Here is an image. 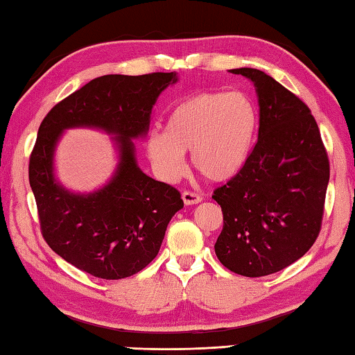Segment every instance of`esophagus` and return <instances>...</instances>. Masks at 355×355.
I'll use <instances>...</instances> for the list:
<instances>
[{
    "mask_svg": "<svg viewBox=\"0 0 355 355\" xmlns=\"http://www.w3.org/2000/svg\"><path fill=\"white\" fill-rule=\"evenodd\" d=\"M182 199L184 202V205H196V203L202 202V196L192 191H184L182 194Z\"/></svg>",
    "mask_w": 355,
    "mask_h": 355,
    "instance_id": "obj_1",
    "label": "esophagus"
}]
</instances>
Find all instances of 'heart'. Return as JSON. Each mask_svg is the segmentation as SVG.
Masks as SVG:
<instances>
[{"label": "heart", "instance_id": "obj_1", "mask_svg": "<svg viewBox=\"0 0 355 355\" xmlns=\"http://www.w3.org/2000/svg\"><path fill=\"white\" fill-rule=\"evenodd\" d=\"M258 111L248 94L207 91L191 95L172 107L166 133L153 130L147 153L166 182L182 175L184 155L191 152L196 171L209 182L238 175L254 147Z\"/></svg>", "mask_w": 355, "mask_h": 355}]
</instances>
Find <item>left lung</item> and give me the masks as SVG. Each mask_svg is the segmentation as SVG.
<instances>
[{
  "label": "left lung",
  "instance_id": "1",
  "mask_svg": "<svg viewBox=\"0 0 355 355\" xmlns=\"http://www.w3.org/2000/svg\"><path fill=\"white\" fill-rule=\"evenodd\" d=\"M230 71L257 87L260 127L241 172L213 194L224 214L214 250L235 274L263 277L290 266L316 241L330 166L302 100L261 70Z\"/></svg>",
  "mask_w": 355,
  "mask_h": 355
}]
</instances>
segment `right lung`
I'll use <instances>...</instances> for the list:
<instances>
[{"mask_svg":"<svg viewBox=\"0 0 355 355\" xmlns=\"http://www.w3.org/2000/svg\"><path fill=\"white\" fill-rule=\"evenodd\" d=\"M177 73L105 75L51 107L42 120L29 156V184L42 236L81 271L105 280L130 277L158 255L167 224L183 208L182 194L146 175L131 139L146 136L159 94ZM94 126L116 135L121 163L112 182L92 195H73L52 173L62 131Z\"/></svg>","mask_w":355,"mask_h":355,"instance_id":"obj_1","label":"right lung"}]
</instances>
